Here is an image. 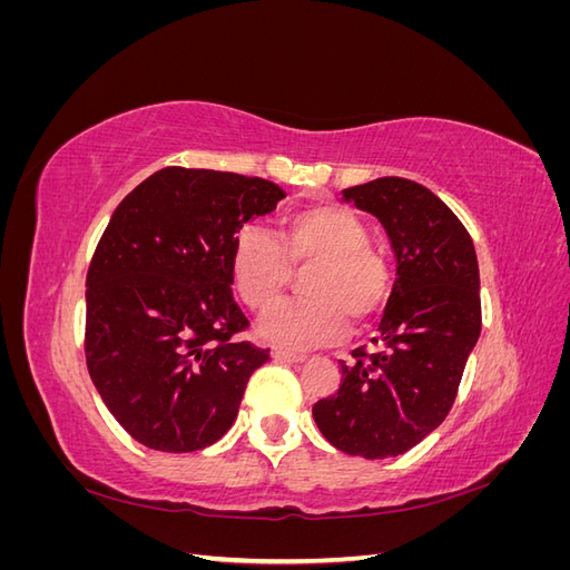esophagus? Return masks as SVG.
<instances>
[{"label": "esophagus", "instance_id": "esophagus-1", "mask_svg": "<svg viewBox=\"0 0 570 570\" xmlns=\"http://www.w3.org/2000/svg\"><path fill=\"white\" fill-rule=\"evenodd\" d=\"M271 356L275 361H283V364H302V361H304L302 354H292V352H285V350H273Z\"/></svg>", "mask_w": 570, "mask_h": 570}]
</instances>
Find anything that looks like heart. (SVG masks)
Masks as SVG:
<instances>
[{
	"instance_id": "heart-1",
	"label": "heart",
	"mask_w": 570,
	"mask_h": 570,
	"mask_svg": "<svg viewBox=\"0 0 570 570\" xmlns=\"http://www.w3.org/2000/svg\"><path fill=\"white\" fill-rule=\"evenodd\" d=\"M371 243L366 220L342 204H312L278 223V239L247 226L235 235L230 275L239 299L264 312L282 296L291 271L313 266L305 279L312 301L271 308L258 333L275 347L314 350L385 314L394 295L390 258Z\"/></svg>"
}]
</instances>
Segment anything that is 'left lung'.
Returning <instances> with one entry per match:
<instances>
[{
	"label": "left lung",
	"instance_id": "obj_1",
	"mask_svg": "<svg viewBox=\"0 0 570 570\" xmlns=\"http://www.w3.org/2000/svg\"><path fill=\"white\" fill-rule=\"evenodd\" d=\"M383 223L396 256L394 295L373 337L342 366L335 394L314 404L323 438L364 459L400 456L450 413L480 337V273L469 230L438 195L406 178L344 189Z\"/></svg>",
	"mask_w": 570,
	"mask_h": 570
}]
</instances>
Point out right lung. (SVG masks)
Masks as SVG:
<instances>
[{
  "label": "right lung",
  "instance_id": "obj_1",
  "mask_svg": "<svg viewBox=\"0 0 570 570\" xmlns=\"http://www.w3.org/2000/svg\"><path fill=\"white\" fill-rule=\"evenodd\" d=\"M285 189L226 170L166 166L116 206L88 271L85 358L126 433L157 452L214 444L268 350L237 335L235 233Z\"/></svg>",
  "mask_w": 570,
  "mask_h": 570
}]
</instances>
